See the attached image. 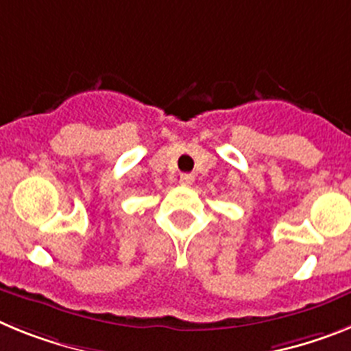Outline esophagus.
Returning a JSON list of instances; mask_svg holds the SVG:
<instances>
[{"mask_svg": "<svg viewBox=\"0 0 351 351\" xmlns=\"http://www.w3.org/2000/svg\"><path fill=\"white\" fill-rule=\"evenodd\" d=\"M193 181H195L193 173H181V176H179V182H181L182 186H191L193 184Z\"/></svg>", "mask_w": 351, "mask_h": 351, "instance_id": "34e87169", "label": "esophagus"}]
</instances>
